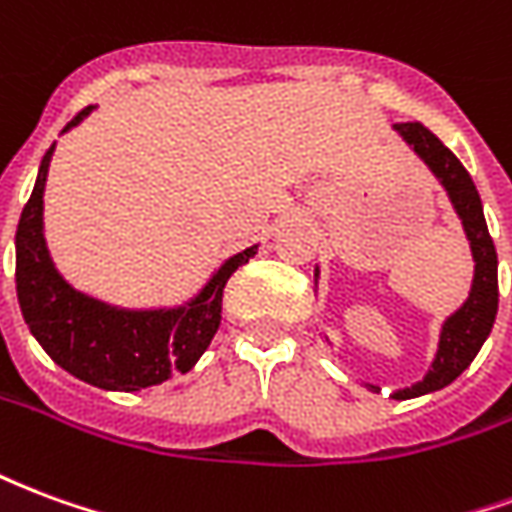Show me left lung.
I'll list each match as a JSON object with an SVG mask.
<instances>
[{
    "label": "left lung",
    "instance_id": "8db88e82",
    "mask_svg": "<svg viewBox=\"0 0 512 512\" xmlns=\"http://www.w3.org/2000/svg\"><path fill=\"white\" fill-rule=\"evenodd\" d=\"M395 131L428 164L430 172L444 186L452 208L461 219L463 233L469 238V249H472L474 257L469 299L463 301L461 307L441 323L439 348H436V356L430 362V370L422 381L406 386V389H397L392 395L395 400H408V397H419L436 392V389H444V386L461 376L466 367L472 365L477 351L483 348L485 337L494 329L496 307H499V282H496L494 241L488 235L483 202H480L472 175L463 169V164L455 158L450 147L441 145L439 136L430 134L422 123H395ZM318 277H321V268H315V282H318ZM367 389L381 392L376 384H367Z\"/></svg>",
    "mask_w": 512,
    "mask_h": 512
}]
</instances>
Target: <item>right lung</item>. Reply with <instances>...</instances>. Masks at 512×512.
Returning <instances> with one entry per match:
<instances>
[{"label":"right lung","instance_id":"obj_1","mask_svg":"<svg viewBox=\"0 0 512 512\" xmlns=\"http://www.w3.org/2000/svg\"><path fill=\"white\" fill-rule=\"evenodd\" d=\"M87 106L62 131L79 126ZM54 145L40 161L32 197L16 230V290L32 337L71 376L109 392H136L189 373L222 323V293L238 266L257 255V244L227 257L202 290L180 307L126 310L68 285L43 238V191Z\"/></svg>","mask_w":512,"mask_h":512}]
</instances>
